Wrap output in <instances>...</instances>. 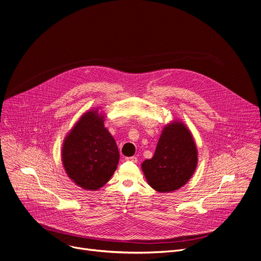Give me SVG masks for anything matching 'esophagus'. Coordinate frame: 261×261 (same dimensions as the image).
Returning <instances> with one entry per match:
<instances>
[{"label": "esophagus", "instance_id": "34e87169", "mask_svg": "<svg viewBox=\"0 0 261 261\" xmlns=\"http://www.w3.org/2000/svg\"><path fill=\"white\" fill-rule=\"evenodd\" d=\"M126 160H127V161H131V162H135V163L137 162V158H136L135 156H132V157H127V158H126Z\"/></svg>", "mask_w": 261, "mask_h": 261}]
</instances>
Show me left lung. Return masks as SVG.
<instances>
[{"mask_svg": "<svg viewBox=\"0 0 261 261\" xmlns=\"http://www.w3.org/2000/svg\"><path fill=\"white\" fill-rule=\"evenodd\" d=\"M198 149L188 127L179 120L165 125L151 159L141 163L148 184L158 193L184 186L196 172Z\"/></svg>", "mask_w": 261, "mask_h": 261, "instance_id": "8db88e82", "label": "left lung"}]
</instances>
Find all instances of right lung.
<instances>
[{
    "mask_svg": "<svg viewBox=\"0 0 261 261\" xmlns=\"http://www.w3.org/2000/svg\"><path fill=\"white\" fill-rule=\"evenodd\" d=\"M92 108L81 115L64 137L61 159L68 178L85 191H98L112 177L120 153L104 126L105 114Z\"/></svg>",
    "mask_w": 261,
    "mask_h": 261,
    "instance_id": "1",
    "label": "right lung"
}]
</instances>
